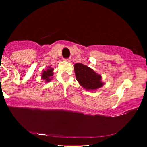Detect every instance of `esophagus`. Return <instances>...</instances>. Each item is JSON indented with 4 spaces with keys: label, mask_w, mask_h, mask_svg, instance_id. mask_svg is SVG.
<instances>
[{
    "label": "esophagus",
    "mask_w": 147,
    "mask_h": 147,
    "mask_svg": "<svg viewBox=\"0 0 147 147\" xmlns=\"http://www.w3.org/2000/svg\"><path fill=\"white\" fill-rule=\"evenodd\" d=\"M66 61H68V62H71V58H69V59H67L66 60Z\"/></svg>",
    "instance_id": "34e87169"
}]
</instances>
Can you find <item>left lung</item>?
Returning <instances> with one entry per match:
<instances>
[{"mask_svg": "<svg viewBox=\"0 0 147 147\" xmlns=\"http://www.w3.org/2000/svg\"><path fill=\"white\" fill-rule=\"evenodd\" d=\"M76 79L79 85L87 91H95L104 85L102 75L94 71L92 68L81 63L74 65Z\"/></svg>", "mask_w": 147, "mask_h": 147, "instance_id": "left-lung-1", "label": "left lung"}]
</instances>
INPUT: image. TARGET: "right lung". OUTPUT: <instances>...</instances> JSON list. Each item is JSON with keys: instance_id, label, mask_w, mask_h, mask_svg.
Returning <instances> with one entry per match:
<instances>
[{"instance_id": "add662e5", "label": "right lung", "mask_w": 147, "mask_h": 147, "mask_svg": "<svg viewBox=\"0 0 147 147\" xmlns=\"http://www.w3.org/2000/svg\"><path fill=\"white\" fill-rule=\"evenodd\" d=\"M54 68H52L50 65H49L46 68L45 70H43L41 72V79H43L46 83L51 82L52 80V76L54 75Z\"/></svg>"}]
</instances>
